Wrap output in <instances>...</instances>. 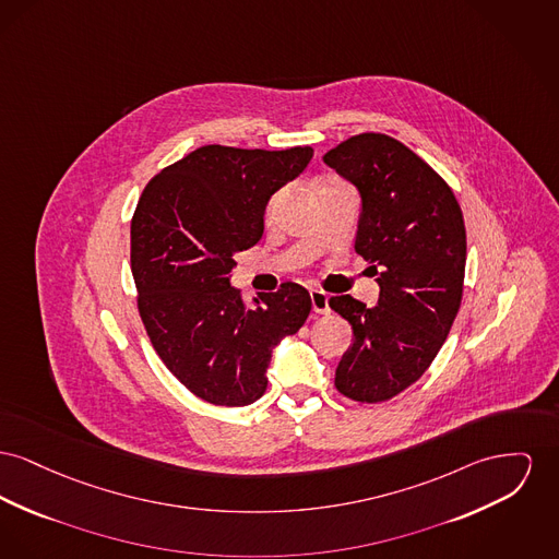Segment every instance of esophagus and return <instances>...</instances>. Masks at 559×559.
I'll return each instance as SVG.
<instances>
[{"label": "esophagus", "mask_w": 559, "mask_h": 559, "mask_svg": "<svg viewBox=\"0 0 559 559\" xmlns=\"http://www.w3.org/2000/svg\"><path fill=\"white\" fill-rule=\"evenodd\" d=\"M310 301H312L314 314H329V312H331V308H329V296L325 292L312 289V292H310Z\"/></svg>", "instance_id": "esophagus-1"}]
</instances>
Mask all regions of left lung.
I'll return each mask as SVG.
<instances>
[{"label":"left lung","instance_id":"8db88e82","mask_svg":"<svg viewBox=\"0 0 559 559\" xmlns=\"http://www.w3.org/2000/svg\"><path fill=\"white\" fill-rule=\"evenodd\" d=\"M323 160L359 192L355 249L380 287L373 308L350 296L329 299L355 335L335 386L353 401L380 403L427 371L459 314L464 219L450 186L389 134L350 136Z\"/></svg>","mask_w":559,"mask_h":559}]
</instances>
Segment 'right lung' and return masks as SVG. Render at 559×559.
I'll return each instance as SVG.
<instances>
[{
	"mask_svg": "<svg viewBox=\"0 0 559 559\" xmlns=\"http://www.w3.org/2000/svg\"><path fill=\"white\" fill-rule=\"evenodd\" d=\"M312 156L310 145H204L166 166L139 198L131 267L141 321L170 373L213 405L258 401L272 350L310 314V296L297 283L247 308L230 278L234 255L262 238L270 197Z\"/></svg>",
	"mask_w": 559,
	"mask_h": 559,
	"instance_id": "1",
	"label": "right lung"
}]
</instances>
